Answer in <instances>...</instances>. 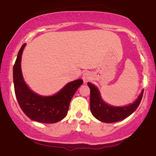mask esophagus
I'll use <instances>...</instances> for the list:
<instances>
[{"label": "esophagus", "mask_w": 156, "mask_h": 156, "mask_svg": "<svg viewBox=\"0 0 156 156\" xmlns=\"http://www.w3.org/2000/svg\"><path fill=\"white\" fill-rule=\"evenodd\" d=\"M91 74L89 72H87V73H84L83 75V80H84V82L85 83H87V82H88L89 80L91 79Z\"/></svg>", "instance_id": "esophagus-1"}]
</instances>
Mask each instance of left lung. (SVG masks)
I'll return each mask as SVG.
<instances>
[{
  "mask_svg": "<svg viewBox=\"0 0 156 156\" xmlns=\"http://www.w3.org/2000/svg\"><path fill=\"white\" fill-rule=\"evenodd\" d=\"M87 84L90 89V109L92 114L98 120L106 123L116 122L129 117L140 104L144 92V90H142L136 101L132 104L122 107L112 106L103 101L99 90L95 86L89 82Z\"/></svg>",
  "mask_w": 156,
  "mask_h": 156,
  "instance_id": "1",
  "label": "left lung"
}]
</instances>
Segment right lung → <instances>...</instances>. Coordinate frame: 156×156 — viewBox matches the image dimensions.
<instances>
[{
  "label": "right lung",
  "mask_w": 156,
  "mask_h": 156,
  "mask_svg": "<svg viewBox=\"0 0 156 156\" xmlns=\"http://www.w3.org/2000/svg\"><path fill=\"white\" fill-rule=\"evenodd\" d=\"M26 43L17 54L13 67L15 95L23 112L30 119L42 123H55L66 117L69 103L78 87L83 83L78 79L69 82L53 96H41L28 88L23 80L20 62Z\"/></svg>",
  "instance_id": "1"
}]
</instances>
